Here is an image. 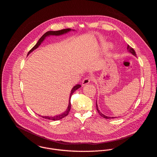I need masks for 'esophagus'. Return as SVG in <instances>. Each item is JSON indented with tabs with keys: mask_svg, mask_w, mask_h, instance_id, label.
<instances>
[{
	"mask_svg": "<svg viewBox=\"0 0 157 157\" xmlns=\"http://www.w3.org/2000/svg\"><path fill=\"white\" fill-rule=\"evenodd\" d=\"M91 81V79L89 78H84V80L82 81V86H84V85H86L88 83H89V82Z\"/></svg>",
	"mask_w": 157,
	"mask_h": 157,
	"instance_id": "obj_1",
	"label": "esophagus"
}]
</instances>
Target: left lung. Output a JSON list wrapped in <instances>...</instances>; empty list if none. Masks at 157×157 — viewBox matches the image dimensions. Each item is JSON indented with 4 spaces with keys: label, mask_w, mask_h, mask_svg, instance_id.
I'll list each match as a JSON object with an SVG mask.
<instances>
[{
    "label": "left lung",
    "mask_w": 157,
    "mask_h": 157,
    "mask_svg": "<svg viewBox=\"0 0 157 157\" xmlns=\"http://www.w3.org/2000/svg\"><path fill=\"white\" fill-rule=\"evenodd\" d=\"M127 51H128V52L132 53L133 56H136V53L135 50H133L131 47H130L129 45H127ZM96 109H97V110H98V113L99 114V115H100L101 117H104V118H105V119H109L116 118V117H109V116H105L104 114H103L101 113V112H100V110L98 109V104H97V101H96Z\"/></svg>",
    "instance_id": "left-lung-1"
}]
</instances>
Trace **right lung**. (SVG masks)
<instances>
[{"mask_svg": "<svg viewBox=\"0 0 157 157\" xmlns=\"http://www.w3.org/2000/svg\"><path fill=\"white\" fill-rule=\"evenodd\" d=\"M71 31H75V30L71 29H63V30H58V31H48L47 32H46L43 35V36L39 39V40L37 41V43H36L35 45L29 51V52L27 54V56L30 54L33 51H34L35 50H36L37 48H38V47L41 44V43L44 40V39L46 38V37L50 36H59V35H62L64 34H66L67 33H68ZM80 87H81V86L79 84H76V86H75L71 91V93L70 94V98H69V104H68V106L67 107V109L66 110V111H64V113H63L61 114H58L56 116H41V117H42L43 118H44L46 119H48V120H52V121H58L60 120L64 117H65L66 116H68V113H70V110L71 109V97L73 94V93L76 91L78 89H79Z\"/></svg>", "mask_w": 157, "mask_h": 157, "instance_id": "obj_1", "label": "right lung"}]
</instances>
